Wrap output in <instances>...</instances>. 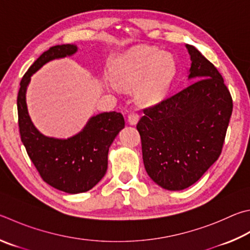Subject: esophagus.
Wrapping results in <instances>:
<instances>
[{
  "label": "esophagus",
  "mask_w": 250,
  "mask_h": 250,
  "mask_svg": "<svg viewBox=\"0 0 250 250\" xmlns=\"http://www.w3.org/2000/svg\"><path fill=\"white\" fill-rule=\"evenodd\" d=\"M139 118H140V116L138 115L137 112H130L128 115V122L132 125H137L138 121H139Z\"/></svg>",
  "instance_id": "34e87169"
}]
</instances>
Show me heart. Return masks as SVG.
Returning <instances> with one entry per match:
<instances>
[{
  "instance_id": "b5f03b06",
  "label": "heart",
  "mask_w": 250,
  "mask_h": 250,
  "mask_svg": "<svg viewBox=\"0 0 250 250\" xmlns=\"http://www.w3.org/2000/svg\"><path fill=\"white\" fill-rule=\"evenodd\" d=\"M118 82L125 86H135V97L145 105L161 101L175 76L176 63L168 53L149 47H138L122 54L112 64ZM108 84L117 87L115 80Z\"/></svg>"
}]
</instances>
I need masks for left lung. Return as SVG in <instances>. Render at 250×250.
Returning a JSON list of instances; mask_svg holds the SVG:
<instances>
[{"label": "left lung", "instance_id": "8db88e82", "mask_svg": "<svg viewBox=\"0 0 250 250\" xmlns=\"http://www.w3.org/2000/svg\"><path fill=\"white\" fill-rule=\"evenodd\" d=\"M193 82L149 108L137 125L145 170L170 191L190 187L219 158L232 116L224 80L193 46L186 44Z\"/></svg>", "mask_w": 250, "mask_h": 250}]
</instances>
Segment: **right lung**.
<instances>
[{"label": "right lung", "instance_id": "add662e5", "mask_svg": "<svg viewBox=\"0 0 250 250\" xmlns=\"http://www.w3.org/2000/svg\"><path fill=\"white\" fill-rule=\"evenodd\" d=\"M76 51L78 46L70 43L44 51L22 76L17 96L18 125L27 154L42 178L66 193L86 192L102 180L107 171L110 145L125 128L124 116L116 111L90 117L79 133L67 139L47 137L33 124L26 103L31 75L46 63L71 57Z\"/></svg>", "mask_w": 250, "mask_h": 250}]
</instances>
